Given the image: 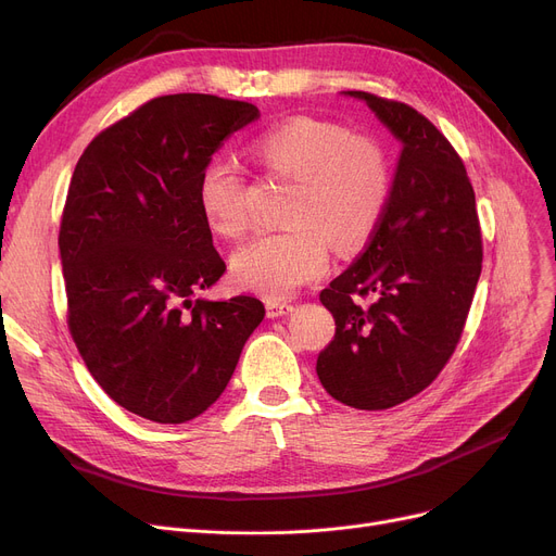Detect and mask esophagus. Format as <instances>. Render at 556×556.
<instances>
[{
	"instance_id": "1",
	"label": "esophagus",
	"mask_w": 556,
	"mask_h": 556,
	"mask_svg": "<svg viewBox=\"0 0 556 556\" xmlns=\"http://www.w3.org/2000/svg\"><path fill=\"white\" fill-rule=\"evenodd\" d=\"M266 313H268V317L275 319V317L293 313V304H286V302H268V304H266Z\"/></svg>"
}]
</instances>
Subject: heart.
<instances>
[{
    "label": "heart",
    "instance_id": "obj_1",
    "mask_svg": "<svg viewBox=\"0 0 556 556\" xmlns=\"http://www.w3.org/2000/svg\"><path fill=\"white\" fill-rule=\"evenodd\" d=\"M252 153L270 170L300 180L290 207L295 227L241 245L231 254V279L261 298L283 300L329 270L331 241L349 252L369 237L388 202L390 170L374 139L313 116H295L258 135ZM195 193L214 231L239 237L248 227L245 178L231 160L204 164Z\"/></svg>",
    "mask_w": 556,
    "mask_h": 556
}]
</instances>
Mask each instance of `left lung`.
<instances>
[{
    "instance_id": "left-lung-1",
    "label": "left lung",
    "mask_w": 556,
    "mask_h": 556,
    "mask_svg": "<svg viewBox=\"0 0 556 556\" xmlns=\"http://www.w3.org/2000/svg\"><path fill=\"white\" fill-rule=\"evenodd\" d=\"M344 94L367 103L401 155L367 248L319 293L336 336L315 371L336 401L386 410L426 390L453 356L482 270V233L448 139L410 105Z\"/></svg>"
}]
</instances>
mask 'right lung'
<instances>
[{"label": "right lung", "instance_id": "obj_1", "mask_svg": "<svg viewBox=\"0 0 556 556\" xmlns=\"http://www.w3.org/2000/svg\"><path fill=\"white\" fill-rule=\"evenodd\" d=\"M258 108L168 94L97 135L61 220L67 325L103 392L157 424H185L223 394L266 308L193 300L225 273L198 207V175Z\"/></svg>", "mask_w": 556, "mask_h": 556}]
</instances>
